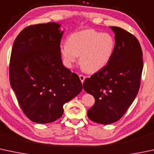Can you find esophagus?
I'll list each match as a JSON object with an SVG mask.
<instances>
[{
    "instance_id": "obj_1",
    "label": "esophagus",
    "mask_w": 154,
    "mask_h": 154,
    "mask_svg": "<svg viewBox=\"0 0 154 154\" xmlns=\"http://www.w3.org/2000/svg\"><path fill=\"white\" fill-rule=\"evenodd\" d=\"M79 77H80V80H81V82H82V83H83L84 80H85V76L82 75V74H80V75H79Z\"/></svg>"
}]
</instances>
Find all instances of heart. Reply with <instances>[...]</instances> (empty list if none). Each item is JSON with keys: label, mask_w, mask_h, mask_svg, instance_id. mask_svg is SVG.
<instances>
[{"label": "heart", "mask_w": 154, "mask_h": 154, "mask_svg": "<svg viewBox=\"0 0 154 154\" xmlns=\"http://www.w3.org/2000/svg\"><path fill=\"white\" fill-rule=\"evenodd\" d=\"M115 40L109 33L85 29L72 33L67 43L61 44L60 54L68 68H72L80 56V64L86 72H99L108 65L114 50Z\"/></svg>", "instance_id": "b5f03b06"}]
</instances>
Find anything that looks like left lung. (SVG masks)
I'll return each mask as SVG.
<instances>
[{
    "label": "left lung",
    "instance_id": "1",
    "mask_svg": "<svg viewBox=\"0 0 154 154\" xmlns=\"http://www.w3.org/2000/svg\"><path fill=\"white\" fill-rule=\"evenodd\" d=\"M115 34V50L108 65L86 78L83 88L93 95L95 103L88 111V118L108 125L119 120L138 94L143 69L140 42L130 32L111 26Z\"/></svg>",
    "mask_w": 154,
    "mask_h": 154
}]
</instances>
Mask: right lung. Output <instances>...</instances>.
Returning a JSON list of instances; mask_svg holds the SVG:
<instances>
[{"label":"right lung","mask_w":154,"mask_h":154,"mask_svg":"<svg viewBox=\"0 0 154 154\" xmlns=\"http://www.w3.org/2000/svg\"><path fill=\"white\" fill-rule=\"evenodd\" d=\"M57 23L29 26L13 43L9 80L26 116L37 123L60 118L63 105L80 93L82 82L63 65L60 51L63 32Z\"/></svg>","instance_id":"right-lung-1"}]
</instances>
